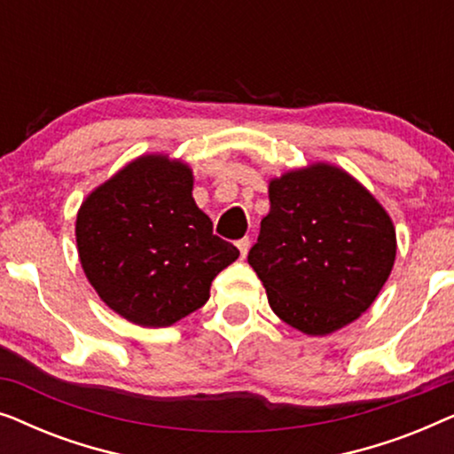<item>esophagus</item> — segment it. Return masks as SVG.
<instances>
[{
  "label": "esophagus",
  "mask_w": 454,
  "mask_h": 454,
  "mask_svg": "<svg viewBox=\"0 0 454 454\" xmlns=\"http://www.w3.org/2000/svg\"><path fill=\"white\" fill-rule=\"evenodd\" d=\"M238 247H239L241 258H246L247 250H250V238H241V239H238Z\"/></svg>",
  "instance_id": "esophagus-1"
}]
</instances>
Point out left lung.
<instances>
[{
	"label": "left lung",
	"instance_id": "8db88e82",
	"mask_svg": "<svg viewBox=\"0 0 454 454\" xmlns=\"http://www.w3.org/2000/svg\"><path fill=\"white\" fill-rule=\"evenodd\" d=\"M270 213L247 262L278 318L328 334L372 306L393 270L390 216L364 185L331 165L272 179Z\"/></svg>",
	"mask_w": 454,
	"mask_h": 454
}]
</instances>
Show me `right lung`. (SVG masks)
Returning <instances> with one entry per match:
<instances>
[{
    "label": "right lung",
    "instance_id": "right-lung-1",
    "mask_svg": "<svg viewBox=\"0 0 454 454\" xmlns=\"http://www.w3.org/2000/svg\"><path fill=\"white\" fill-rule=\"evenodd\" d=\"M82 269L111 309L140 326H169L208 301L210 283L239 250L213 233L192 198V171L142 157L80 207Z\"/></svg>",
    "mask_w": 454,
    "mask_h": 454
}]
</instances>
